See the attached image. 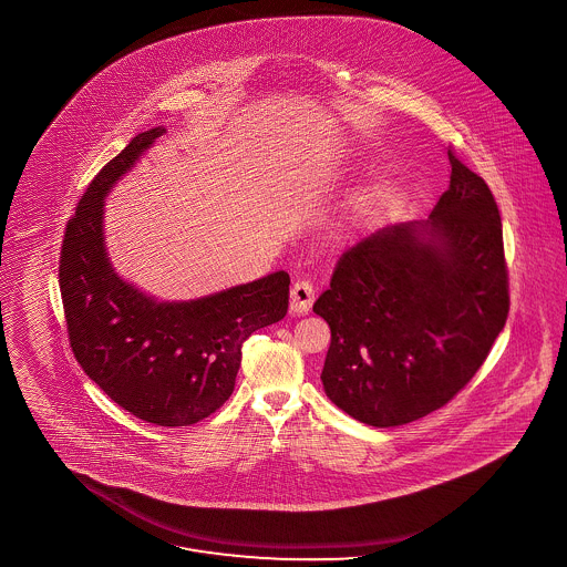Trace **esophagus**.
Returning <instances> with one entry per match:
<instances>
[{
  "label": "esophagus",
  "instance_id": "34e87169",
  "mask_svg": "<svg viewBox=\"0 0 567 567\" xmlns=\"http://www.w3.org/2000/svg\"><path fill=\"white\" fill-rule=\"evenodd\" d=\"M315 285L310 280H297L291 289V312L293 315H308L315 303Z\"/></svg>",
  "mask_w": 567,
  "mask_h": 567
}]
</instances>
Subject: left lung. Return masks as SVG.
<instances>
[{"instance_id": "obj_1", "label": "left lung", "mask_w": 567, "mask_h": 567, "mask_svg": "<svg viewBox=\"0 0 567 567\" xmlns=\"http://www.w3.org/2000/svg\"><path fill=\"white\" fill-rule=\"evenodd\" d=\"M426 221L388 226L346 250L315 312L331 327L327 396L390 429L450 403L473 380L508 317L498 204L453 156Z\"/></svg>"}]
</instances>
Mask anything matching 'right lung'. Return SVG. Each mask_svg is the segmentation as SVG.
Segmentation results:
<instances>
[{
  "label": "right lung",
  "instance_id": "1",
  "mask_svg": "<svg viewBox=\"0 0 567 567\" xmlns=\"http://www.w3.org/2000/svg\"><path fill=\"white\" fill-rule=\"evenodd\" d=\"M166 128L136 135L92 179L69 219L59 285L75 361L120 408L156 426H189L229 399L250 333L289 308V274L189 301H158L115 272L103 208Z\"/></svg>",
  "mask_w": 567,
  "mask_h": 567
}]
</instances>
